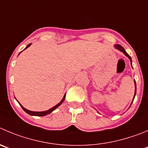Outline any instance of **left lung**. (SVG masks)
<instances>
[{"label":"left lung","mask_w":148,"mask_h":148,"mask_svg":"<svg viewBox=\"0 0 148 148\" xmlns=\"http://www.w3.org/2000/svg\"><path fill=\"white\" fill-rule=\"evenodd\" d=\"M115 47L116 48V49H119V50H120L121 51H122V52H123V54H124L126 56V57H129V60H131V64H132V58H131V57H130V56H129V54H128L127 53H126V51H125V49H123V47H122V46H121V45H119V44H115ZM134 84H135V93H134V97H135V95H136V82H135V81H134Z\"/></svg>","instance_id":"left-lung-1"}]
</instances>
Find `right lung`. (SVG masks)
<instances>
[{
    "instance_id": "obj_1",
    "label": "right lung",
    "mask_w": 148,
    "mask_h": 148,
    "mask_svg": "<svg viewBox=\"0 0 148 148\" xmlns=\"http://www.w3.org/2000/svg\"><path fill=\"white\" fill-rule=\"evenodd\" d=\"M30 45H31V43H29V44H28L27 46V47L25 48V49H26L27 48H28V47H29V46H30ZM21 52H22V51H21ZM21 52H20V53H21ZM20 53H19V54H20ZM64 98H65V95H64V97H63V99H62V101H61V102H60V103H59V104H57V105H55V106H54V107H53V108H51V109H49V110L43 111V112H33V111L28 110L25 109V108H23V107H22V105H20V104H19V105H20V106L22 107V109L24 110V111H25V112H26L27 113V114H29V115H36V116H45V115H49V114H50L51 112H52V111H54V110L56 109V108H58V107L60 106V105H61L62 103V102H63V101L64 100Z\"/></svg>"
}]
</instances>
